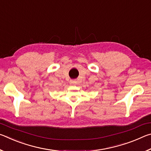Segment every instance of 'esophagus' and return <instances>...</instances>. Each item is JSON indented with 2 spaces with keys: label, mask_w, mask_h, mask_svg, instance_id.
I'll return each mask as SVG.
<instances>
[{
  "label": "esophagus",
  "mask_w": 151,
  "mask_h": 151,
  "mask_svg": "<svg viewBox=\"0 0 151 151\" xmlns=\"http://www.w3.org/2000/svg\"><path fill=\"white\" fill-rule=\"evenodd\" d=\"M70 85H76V81H74V80H71V81H70Z\"/></svg>",
  "instance_id": "1"
}]
</instances>
